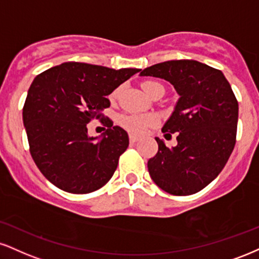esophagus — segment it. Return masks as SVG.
<instances>
[{
    "mask_svg": "<svg viewBox=\"0 0 259 259\" xmlns=\"http://www.w3.org/2000/svg\"><path fill=\"white\" fill-rule=\"evenodd\" d=\"M129 140H130V142H132V143H135V142L139 141V138H138V136H135V135H129Z\"/></svg>",
    "mask_w": 259,
    "mask_h": 259,
    "instance_id": "34e87169",
    "label": "esophagus"
}]
</instances>
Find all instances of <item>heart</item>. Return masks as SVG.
I'll list each match as a JSON object with an SVG mask.
<instances>
[{
    "instance_id": "1",
    "label": "heart",
    "mask_w": 259,
    "mask_h": 259,
    "mask_svg": "<svg viewBox=\"0 0 259 259\" xmlns=\"http://www.w3.org/2000/svg\"><path fill=\"white\" fill-rule=\"evenodd\" d=\"M142 89L147 93L148 95H153L159 88H164L160 83L153 82V80H145L141 84ZM117 95L116 92L112 93L111 98H114ZM158 121V118L154 114H121L119 117V124L124 129H126L129 133L133 134H141L145 132V129L148 125L155 124Z\"/></svg>"
}]
</instances>
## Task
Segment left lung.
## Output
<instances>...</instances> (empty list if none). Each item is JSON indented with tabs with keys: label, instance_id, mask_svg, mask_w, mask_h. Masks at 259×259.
<instances>
[{
	"label": "left lung",
	"instance_id": "1",
	"mask_svg": "<svg viewBox=\"0 0 259 259\" xmlns=\"http://www.w3.org/2000/svg\"><path fill=\"white\" fill-rule=\"evenodd\" d=\"M170 82L180 95L161 132L177 133L169 148L155 138L158 153L148 172L159 188L172 195H191L219 176L236 141L239 105L222 71L195 60H171L140 70Z\"/></svg>",
	"mask_w": 259,
	"mask_h": 259
}]
</instances>
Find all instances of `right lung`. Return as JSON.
Segmentation results:
<instances>
[{
    "instance_id": "right-lung-1",
    "label": "right lung",
    "mask_w": 259,
    "mask_h": 259,
    "mask_svg": "<svg viewBox=\"0 0 259 259\" xmlns=\"http://www.w3.org/2000/svg\"><path fill=\"white\" fill-rule=\"evenodd\" d=\"M139 68H108L84 62H64L33 79L23 108L30 153L53 185L73 194L105 186L129 146L127 134L102 111L110 95ZM100 119L106 132L90 138L86 124Z\"/></svg>"
}]
</instances>
